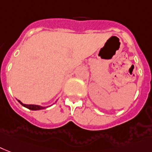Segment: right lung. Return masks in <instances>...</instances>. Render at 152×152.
<instances>
[{
  "label": "right lung",
  "instance_id": "obj_1",
  "mask_svg": "<svg viewBox=\"0 0 152 152\" xmlns=\"http://www.w3.org/2000/svg\"><path fill=\"white\" fill-rule=\"evenodd\" d=\"M18 102L20 103L23 106H24V107H26V108H29V110H33V111H37V110H40V109H44V108H45V107H42V106H40V105H37V104H23V103H22V102L19 101V100H18Z\"/></svg>",
  "mask_w": 152,
  "mask_h": 152
}]
</instances>
